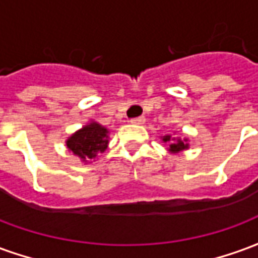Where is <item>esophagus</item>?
I'll return each instance as SVG.
<instances>
[{
  "mask_svg": "<svg viewBox=\"0 0 258 258\" xmlns=\"http://www.w3.org/2000/svg\"><path fill=\"white\" fill-rule=\"evenodd\" d=\"M133 124H144L145 123V117L144 116H140V117H134L130 120Z\"/></svg>",
  "mask_w": 258,
  "mask_h": 258,
  "instance_id": "esophagus-1",
  "label": "esophagus"
}]
</instances>
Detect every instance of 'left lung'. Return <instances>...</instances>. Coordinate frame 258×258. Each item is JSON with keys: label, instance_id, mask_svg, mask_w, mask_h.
Segmentation results:
<instances>
[{"label": "left lung", "instance_id": "8db88e82", "mask_svg": "<svg viewBox=\"0 0 258 258\" xmlns=\"http://www.w3.org/2000/svg\"><path fill=\"white\" fill-rule=\"evenodd\" d=\"M163 141H164V142H171V145H170V151L174 152V153H175V152L184 151V149H186V148H188V144H185V142H182L181 140H177L173 142V138H171L170 135L163 137Z\"/></svg>", "mask_w": 258, "mask_h": 258}]
</instances>
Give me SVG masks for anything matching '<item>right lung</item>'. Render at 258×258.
Here are the masks:
<instances>
[{
    "instance_id": "right-lung-1",
    "label": "right lung",
    "mask_w": 258,
    "mask_h": 258,
    "mask_svg": "<svg viewBox=\"0 0 258 258\" xmlns=\"http://www.w3.org/2000/svg\"><path fill=\"white\" fill-rule=\"evenodd\" d=\"M107 130L99 124L91 123L73 134L66 142L69 151L83 160L94 159L107 148Z\"/></svg>"
}]
</instances>
